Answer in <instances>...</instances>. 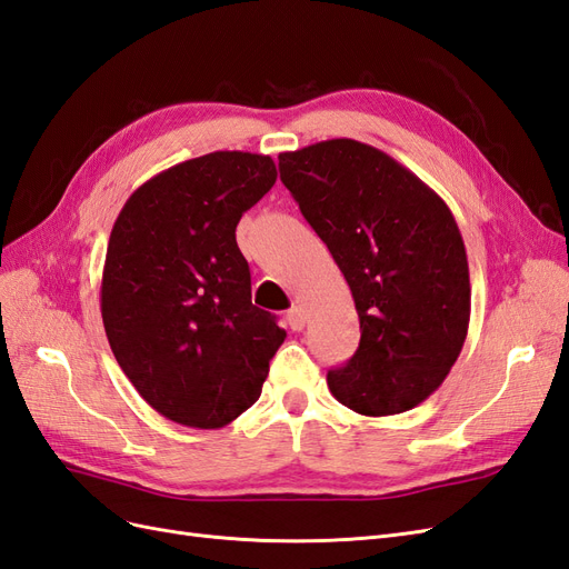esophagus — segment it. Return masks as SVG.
Listing matches in <instances>:
<instances>
[{"mask_svg": "<svg viewBox=\"0 0 569 569\" xmlns=\"http://www.w3.org/2000/svg\"><path fill=\"white\" fill-rule=\"evenodd\" d=\"M287 322H289V327L291 330H303V325H306V313H303V308L301 306H291L289 311H287Z\"/></svg>", "mask_w": 569, "mask_h": 569, "instance_id": "obj_1", "label": "esophagus"}]
</instances>
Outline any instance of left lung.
I'll return each instance as SVG.
<instances>
[{
	"mask_svg": "<svg viewBox=\"0 0 569 569\" xmlns=\"http://www.w3.org/2000/svg\"><path fill=\"white\" fill-rule=\"evenodd\" d=\"M280 178L330 249L360 320V343L327 387L368 418L435 393L470 325V270L446 201L389 153L325 140L280 153Z\"/></svg>",
	"mask_w": 569,
	"mask_h": 569,
	"instance_id": "8db88e82",
	"label": "left lung"
}]
</instances>
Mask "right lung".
<instances>
[{"label": "right lung", "instance_id": "1", "mask_svg": "<svg viewBox=\"0 0 569 569\" xmlns=\"http://www.w3.org/2000/svg\"><path fill=\"white\" fill-rule=\"evenodd\" d=\"M274 180L263 153L213 151L137 187L113 222L101 320L132 387L178 425L218 429L242 416L287 337L251 303L234 237Z\"/></svg>", "mask_w": 569, "mask_h": 569}]
</instances>
